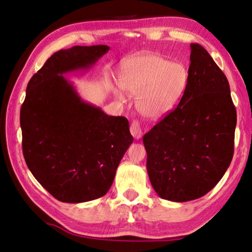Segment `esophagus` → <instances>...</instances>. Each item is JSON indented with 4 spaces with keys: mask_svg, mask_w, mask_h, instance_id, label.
Masks as SVG:
<instances>
[{
    "mask_svg": "<svg viewBox=\"0 0 252 252\" xmlns=\"http://www.w3.org/2000/svg\"><path fill=\"white\" fill-rule=\"evenodd\" d=\"M130 131H131V134L133 135V137L136 138V140H140V138L143 136V129H142V126L140 125V122L138 121H133L131 127H130Z\"/></svg>",
    "mask_w": 252,
    "mask_h": 252,
    "instance_id": "1",
    "label": "esophagus"
}]
</instances>
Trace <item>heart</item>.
Masks as SVG:
<instances>
[{"label": "heart", "instance_id": "obj_1", "mask_svg": "<svg viewBox=\"0 0 252 252\" xmlns=\"http://www.w3.org/2000/svg\"><path fill=\"white\" fill-rule=\"evenodd\" d=\"M121 88L136 96V108L148 119H160L179 104L189 83V72L180 63L169 62L156 53L133 56L123 63L119 73ZM116 97L126 100L120 88Z\"/></svg>", "mask_w": 252, "mask_h": 252}]
</instances>
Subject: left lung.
I'll return each instance as SVG.
<instances>
[{
	"mask_svg": "<svg viewBox=\"0 0 252 252\" xmlns=\"http://www.w3.org/2000/svg\"><path fill=\"white\" fill-rule=\"evenodd\" d=\"M189 83L178 107L143 143L147 172L162 199L185 202L215 187L231 164L236 109L225 74L200 44H190Z\"/></svg>",
	"mask_w": 252,
	"mask_h": 252,
	"instance_id": "8db88e82",
	"label": "left lung"
}]
</instances>
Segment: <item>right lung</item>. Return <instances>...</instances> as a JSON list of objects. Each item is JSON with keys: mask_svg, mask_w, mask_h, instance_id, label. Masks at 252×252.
Here are the masks:
<instances>
[{"mask_svg": "<svg viewBox=\"0 0 252 252\" xmlns=\"http://www.w3.org/2000/svg\"><path fill=\"white\" fill-rule=\"evenodd\" d=\"M108 51L107 45L58 51L27 85L20 109L24 157L36 181L63 202L106 195L133 143L126 118L85 101L63 77L89 70Z\"/></svg>", "mask_w": 252, "mask_h": 252, "instance_id": "right-lung-1", "label": "right lung"}]
</instances>
